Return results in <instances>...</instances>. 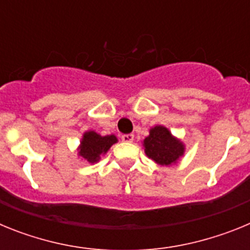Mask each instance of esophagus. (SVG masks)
<instances>
[{"mask_svg": "<svg viewBox=\"0 0 250 250\" xmlns=\"http://www.w3.org/2000/svg\"><path fill=\"white\" fill-rule=\"evenodd\" d=\"M121 140H123L124 143H132V140H134V135H132V134H125V135L121 136Z\"/></svg>", "mask_w": 250, "mask_h": 250, "instance_id": "34e87169", "label": "esophagus"}]
</instances>
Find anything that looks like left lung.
Instances as JSON below:
<instances>
[{"instance_id":"8db88e82","label":"left lung","mask_w":250,"mask_h":250,"mask_svg":"<svg viewBox=\"0 0 250 250\" xmlns=\"http://www.w3.org/2000/svg\"><path fill=\"white\" fill-rule=\"evenodd\" d=\"M145 154L160 165H171L184 154V145L164 126H155L144 140Z\"/></svg>"}]
</instances>
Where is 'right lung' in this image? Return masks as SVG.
<instances>
[{"mask_svg": "<svg viewBox=\"0 0 250 250\" xmlns=\"http://www.w3.org/2000/svg\"><path fill=\"white\" fill-rule=\"evenodd\" d=\"M116 141H118V139L115 135L101 136L95 131H87L83 134L79 154L86 161L94 164V163L99 161L100 155L105 154L110 149V146L115 144Z\"/></svg>", "mask_w": 250, "mask_h": 250, "instance_id": "1", "label": "right lung"}]
</instances>
